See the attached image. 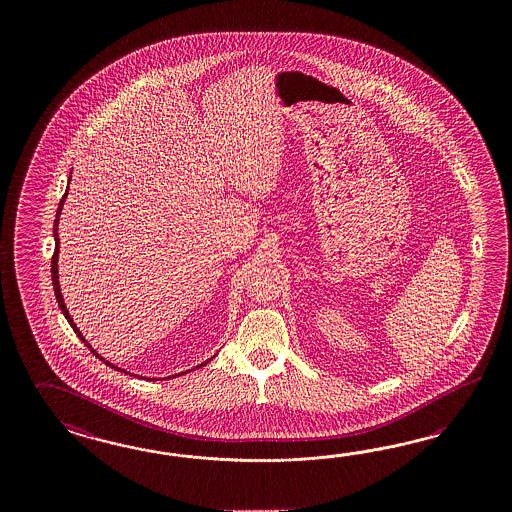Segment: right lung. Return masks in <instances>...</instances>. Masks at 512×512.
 Here are the masks:
<instances>
[{
    "instance_id": "obj_1",
    "label": "right lung",
    "mask_w": 512,
    "mask_h": 512,
    "mask_svg": "<svg viewBox=\"0 0 512 512\" xmlns=\"http://www.w3.org/2000/svg\"><path fill=\"white\" fill-rule=\"evenodd\" d=\"M65 198H67V192H65V196L61 198V202H59L58 207V213H56V222H54V237H56V250H54V256H52V284H54V293H56V299H58V305L59 308H61V312L65 314V318H67V322L71 323V327L74 329V333H76V336L88 346L89 350L93 351V355H97L101 361H104L103 357L97 353V351L93 350L91 346H89L88 342H86V338L82 336V333L78 331V327L74 325L73 318H71V314H69V310H67V307H65V301H63V297H61V290H59V280H58V252H59V237H58V222H59V215H61V207H63V202H65ZM106 365L112 366V368H117V366L110 365L108 361H104ZM205 363H202L200 366H204ZM119 370V368H117Z\"/></svg>"
}]
</instances>
